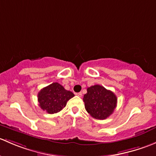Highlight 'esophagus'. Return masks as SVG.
Masks as SVG:
<instances>
[{"mask_svg":"<svg viewBox=\"0 0 156 156\" xmlns=\"http://www.w3.org/2000/svg\"><path fill=\"white\" fill-rule=\"evenodd\" d=\"M76 95H77V96H78V97H82V94H81V92H80V93H78V94H76Z\"/></svg>","mask_w":156,"mask_h":156,"instance_id":"1","label":"esophagus"}]
</instances>
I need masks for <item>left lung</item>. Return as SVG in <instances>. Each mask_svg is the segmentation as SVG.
<instances>
[{
  "label": "left lung",
  "mask_w": 156,
  "mask_h": 156,
  "mask_svg": "<svg viewBox=\"0 0 156 156\" xmlns=\"http://www.w3.org/2000/svg\"><path fill=\"white\" fill-rule=\"evenodd\" d=\"M83 100L87 112L93 118L99 120L107 119L117 106V97L112 91L99 84L87 89Z\"/></svg>",
  "instance_id": "left-lung-1"
}]
</instances>
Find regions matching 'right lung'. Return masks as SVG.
Instances as JSON below:
<instances>
[{
    "mask_svg": "<svg viewBox=\"0 0 156 156\" xmlns=\"http://www.w3.org/2000/svg\"><path fill=\"white\" fill-rule=\"evenodd\" d=\"M74 96L73 93L55 82L41 90L37 94V100L41 109L49 114H54L65 107L67 102Z\"/></svg>",
    "mask_w": 156,
    "mask_h": 156,
    "instance_id": "1",
    "label": "right lung"
}]
</instances>
